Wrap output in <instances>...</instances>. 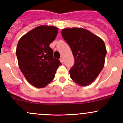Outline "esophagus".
<instances>
[{"instance_id": "esophagus-1", "label": "esophagus", "mask_w": 123, "mask_h": 123, "mask_svg": "<svg viewBox=\"0 0 123 123\" xmlns=\"http://www.w3.org/2000/svg\"><path fill=\"white\" fill-rule=\"evenodd\" d=\"M60 61L61 62H62L63 63V62H64V61H63V57H61V58H60Z\"/></svg>"}]
</instances>
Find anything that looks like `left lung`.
Instances as JSON below:
<instances>
[{
  "mask_svg": "<svg viewBox=\"0 0 123 123\" xmlns=\"http://www.w3.org/2000/svg\"><path fill=\"white\" fill-rule=\"evenodd\" d=\"M62 35L70 47L74 58L70 77L80 86L93 82L100 74L107 50L101 38L82 28L65 29Z\"/></svg>",
  "mask_w": 123,
  "mask_h": 123,
  "instance_id": "1",
  "label": "left lung"
}]
</instances>
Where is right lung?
<instances>
[{"mask_svg":"<svg viewBox=\"0 0 123 123\" xmlns=\"http://www.w3.org/2000/svg\"><path fill=\"white\" fill-rule=\"evenodd\" d=\"M58 28L40 25L21 38L16 48L18 65L27 80L37 88H43L53 80L59 66L49 44L55 39Z\"/></svg>","mask_w":123,"mask_h":123,"instance_id":"add662e5","label":"right lung"}]
</instances>
